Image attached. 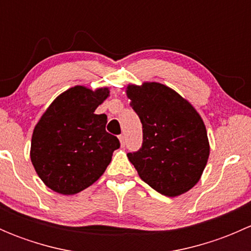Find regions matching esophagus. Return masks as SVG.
I'll return each instance as SVG.
<instances>
[{"mask_svg": "<svg viewBox=\"0 0 251 251\" xmlns=\"http://www.w3.org/2000/svg\"><path fill=\"white\" fill-rule=\"evenodd\" d=\"M119 140H120L121 147L125 146V136H124V135H120V136H119Z\"/></svg>", "mask_w": 251, "mask_h": 251, "instance_id": "34e87169", "label": "esophagus"}]
</instances>
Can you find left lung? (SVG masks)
<instances>
[{"label": "left lung", "instance_id": "1", "mask_svg": "<svg viewBox=\"0 0 251 251\" xmlns=\"http://www.w3.org/2000/svg\"><path fill=\"white\" fill-rule=\"evenodd\" d=\"M126 92L143 130L142 147L127 153L128 160L141 178L163 196L186 193L201 179L210 153L201 115L161 83L128 85Z\"/></svg>", "mask_w": 251, "mask_h": 251}]
</instances>
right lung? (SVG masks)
<instances>
[{"label":"right lung","mask_w":251,"mask_h":251,"mask_svg":"<svg viewBox=\"0 0 251 251\" xmlns=\"http://www.w3.org/2000/svg\"><path fill=\"white\" fill-rule=\"evenodd\" d=\"M109 96L75 86L58 96L35 126L30 158L40 178L52 191L70 196L95 183L120 147L105 131L107 115L95 110Z\"/></svg>","instance_id":"1"}]
</instances>
